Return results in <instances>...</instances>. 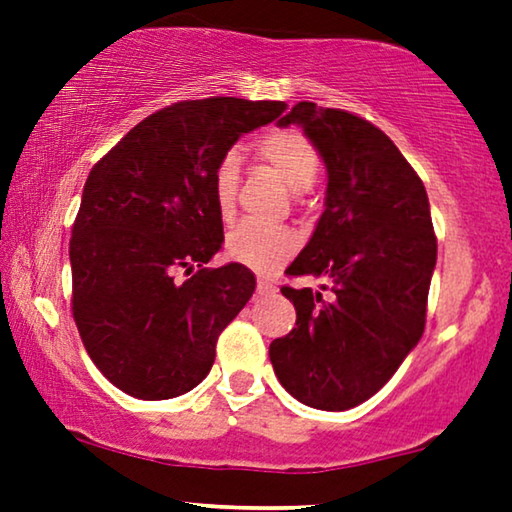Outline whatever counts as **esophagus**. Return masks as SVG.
Segmentation results:
<instances>
[{
	"label": "esophagus",
	"instance_id": "esophagus-1",
	"mask_svg": "<svg viewBox=\"0 0 512 512\" xmlns=\"http://www.w3.org/2000/svg\"><path fill=\"white\" fill-rule=\"evenodd\" d=\"M277 286L270 282V279H258L256 282V293L258 296H270V293H275Z\"/></svg>",
	"mask_w": 512,
	"mask_h": 512
}]
</instances>
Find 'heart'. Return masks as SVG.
I'll use <instances>...</instances> for the list:
<instances>
[{
  "instance_id": "heart-1",
  "label": "heart",
  "mask_w": 512,
  "mask_h": 512,
  "mask_svg": "<svg viewBox=\"0 0 512 512\" xmlns=\"http://www.w3.org/2000/svg\"><path fill=\"white\" fill-rule=\"evenodd\" d=\"M258 158L275 167L284 184L296 193L310 191L319 174V153L305 132L296 128H275L254 142ZM214 202L221 219H230L240 193V153L230 149L219 158L212 174ZM300 247V237L291 228L263 226L244 221L226 240L230 261L256 272H275L291 261Z\"/></svg>"
}]
</instances>
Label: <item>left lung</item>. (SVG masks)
I'll use <instances>...</instances> for the list:
<instances>
[{
	"label": "left lung",
	"mask_w": 512,
	"mask_h": 512,
	"mask_svg": "<svg viewBox=\"0 0 512 512\" xmlns=\"http://www.w3.org/2000/svg\"><path fill=\"white\" fill-rule=\"evenodd\" d=\"M298 123L328 170L326 209L289 277H326L324 291L282 286L296 328L272 340L282 387L319 410H349L391 380L426 324L438 242L429 198L396 144L345 109L298 102Z\"/></svg>",
	"instance_id": "1"
}]
</instances>
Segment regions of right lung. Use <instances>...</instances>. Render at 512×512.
Instances as JSON below:
<instances>
[{"label":"right lung","mask_w":512,"mask_h":512,"mask_svg":"<svg viewBox=\"0 0 512 512\" xmlns=\"http://www.w3.org/2000/svg\"><path fill=\"white\" fill-rule=\"evenodd\" d=\"M284 109L174 102L90 170L69 240L72 314L88 356L125 394L165 401L212 370L216 340L256 289L240 263L207 268L223 244L212 174L242 132Z\"/></svg>","instance_id":"obj_1"}]
</instances>
